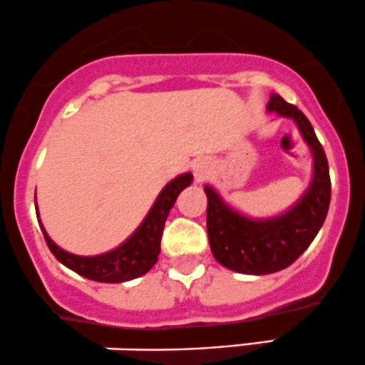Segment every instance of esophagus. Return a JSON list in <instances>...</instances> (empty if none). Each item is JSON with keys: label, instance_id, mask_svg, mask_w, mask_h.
<instances>
[{"label": "esophagus", "instance_id": "34e87169", "mask_svg": "<svg viewBox=\"0 0 365 365\" xmlns=\"http://www.w3.org/2000/svg\"><path fill=\"white\" fill-rule=\"evenodd\" d=\"M194 173H195V176H197V178H204V176L207 175L206 164H204V163L195 164V166H194Z\"/></svg>", "mask_w": 365, "mask_h": 365}]
</instances>
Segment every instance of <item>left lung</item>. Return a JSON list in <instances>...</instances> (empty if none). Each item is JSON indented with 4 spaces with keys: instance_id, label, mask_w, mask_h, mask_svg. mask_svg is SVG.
Returning <instances> with one entry per match:
<instances>
[{
    "instance_id": "obj_1",
    "label": "left lung",
    "mask_w": 365,
    "mask_h": 365,
    "mask_svg": "<svg viewBox=\"0 0 365 365\" xmlns=\"http://www.w3.org/2000/svg\"><path fill=\"white\" fill-rule=\"evenodd\" d=\"M268 112L293 119L314 155L310 187L286 213L253 220L230 207L213 187L206 185L207 237L215 259L239 274L265 275L282 270L302 256L319 234L331 201L326 152L307 115L280 95H270Z\"/></svg>"
}]
</instances>
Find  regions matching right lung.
<instances>
[{
  "label": "right lung",
  "instance_id": "add662e5",
  "mask_svg": "<svg viewBox=\"0 0 365 365\" xmlns=\"http://www.w3.org/2000/svg\"><path fill=\"white\" fill-rule=\"evenodd\" d=\"M192 180H194L192 173H183L171 180L158 195L150 211L137 230L121 246L103 255L78 256L67 253L48 237L41 220H38L39 227L45 235L48 247L62 265L71 268L83 277L97 280V282H126V280L137 279L140 275L147 274L155 265L158 256L161 253L163 228L168 215H170V210L173 207L180 192L189 187ZM36 215L39 218L38 211H36Z\"/></svg>",
  "mask_w": 365,
  "mask_h": 365
}]
</instances>
